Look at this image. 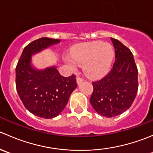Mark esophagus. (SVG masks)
<instances>
[{
    "label": "esophagus",
    "instance_id": "esophagus-1",
    "mask_svg": "<svg viewBox=\"0 0 153 153\" xmlns=\"http://www.w3.org/2000/svg\"><path fill=\"white\" fill-rule=\"evenodd\" d=\"M76 81H77V84H78V85H79L80 84H81V83H82L83 79H82V78H79V77H78V78H77V79H76Z\"/></svg>",
    "mask_w": 153,
    "mask_h": 153
}]
</instances>
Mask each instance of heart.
I'll return each instance as SVG.
<instances>
[{"instance_id": "heart-1", "label": "heart", "mask_w": 153, "mask_h": 153, "mask_svg": "<svg viewBox=\"0 0 153 153\" xmlns=\"http://www.w3.org/2000/svg\"><path fill=\"white\" fill-rule=\"evenodd\" d=\"M67 58L69 67L76 69V64L83 67L87 77L97 78L105 75L109 71L114 58L113 48L101 41L86 43L75 47Z\"/></svg>"}]
</instances>
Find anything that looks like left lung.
<instances>
[{
  "label": "left lung",
  "mask_w": 153,
  "mask_h": 153,
  "mask_svg": "<svg viewBox=\"0 0 153 153\" xmlns=\"http://www.w3.org/2000/svg\"><path fill=\"white\" fill-rule=\"evenodd\" d=\"M115 50V61L109 73L92 83L90 98L92 107L107 118L127 110L133 103L138 87V69L131 51L115 38H111Z\"/></svg>",
  "instance_id": "8db88e82"
}]
</instances>
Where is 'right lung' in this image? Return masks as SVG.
<instances>
[{
    "label": "right lung",
    "mask_w": 153,
    "mask_h": 153,
    "mask_svg": "<svg viewBox=\"0 0 153 153\" xmlns=\"http://www.w3.org/2000/svg\"><path fill=\"white\" fill-rule=\"evenodd\" d=\"M61 40L41 38L24 49L17 65L16 89L25 107L43 118L58 116L64 109L70 95L77 87L75 75L62 76L56 65L38 69L32 63V56Z\"/></svg>",
    "instance_id": "right-lung-1"
}]
</instances>
